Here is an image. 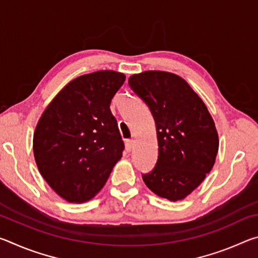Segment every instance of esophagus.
<instances>
[{"mask_svg":"<svg viewBox=\"0 0 258 258\" xmlns=\"http://www.w3.org/2000/svg\"><path fill=\"white\" fill-rule=\"evenodd\" d=\"M125 146H126V149L127 151H131L133 149V146H134V140L133 139H127L125 141Z\"/></svg>","mask_w":258,"mask_h":258,"instance_id":"esophagus-1","label":"esophagus"}]
</instances>
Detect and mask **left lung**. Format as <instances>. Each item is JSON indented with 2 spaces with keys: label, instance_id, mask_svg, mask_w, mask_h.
I'll return each mask as SVG.
<instances>
[{
  "label": "left lung",
  "instance_id": "8db88e82",
  "mask_svg": "<svg viewBox=\"0 0 258 258\" xmlns=\"http://www.w3.org/2000/svg\"><path fill=\"white\" fill-rule=\"evenodd\" d=\"M133 92L149 107L158 159L142 174L149 189L172 202L190 195L211 172L218 151L215 123L203 100L175 74L149 71L130 77Z\"/></svg>",
  "mask_w": 258,
  "mask_h": 258
}]
</instances>
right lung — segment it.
I'll use <instances>...</instances> for the list:
<instances>
[{
    "label": "right lung",
    "mask_w": 258,
    "mask_h": 258,
    "mask_svg": "<svg viewBox=\"0 0 258 258\" xmlns=\"http://www.w3.org/2000/svg\"><path fill=\"white\" fill-rule=\"evenodd\" d=\"M125 75L100 71L75 78L43 112L34 133L38 171L69 203L94 197L121 158L124 142L110 103Z\"/></svg>",
    "instance_id": "add662e5"
}]
</instances>
